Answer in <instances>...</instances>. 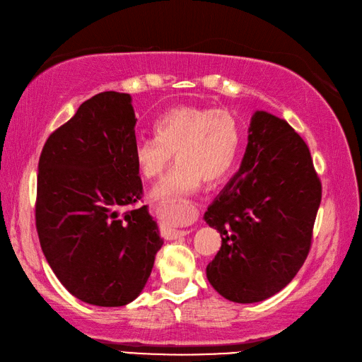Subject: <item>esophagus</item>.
<instances>
[{"label":"esophagus","mask_w":362,"mask_h":362,"mask_svg":"<svg viewBox=\"0 0 362 362\" xmlns=\"http://www.w3.org/2000/svg\"><path fill=\"white\" fill-rule=\"evenodd\" d=\"M194 216H196V211H194V208L192 206L187 217H194ZM189 233H190L189 229H177V231H173V234H177V235H185V234H189Z\"/></svg>","instance_id":"esophagus-1"}]
</instances>
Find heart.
<instances>
[{
  "label": "heart",
  "instance_id": "heart-1",
  "mask_svg": "<svg viewBox=\"0 0 362 362\" xmlns=\"http://www.w3.org/2000/svg\"><path fill=\"white\" fill-rule=\"evenodd\" d=\"M157 137H139L133 148L139 173L146 180L158 178L173 154L178 163L152 190L164 211L180 217L193 194L206 184L221 182L234 161L242 139L237 117L228 110L181 104L164 112L156 122Z\"/></svg>",
  "mask_w": 362,
  "mask_h": 362
}]
</instances>
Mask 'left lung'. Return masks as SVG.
Segmentation results:
<instances>
[{"mask_svg": "<svg viewBox=\"0 0 362 362\" xmlns=\"http://www.w3.org/2000/svg\"><path fill=\"white\" fill-rule=\"evenodd\" d=\"M322 184L310 149L284 119L250 117L238 172L204 214L222 246L206 279L225 299L255 303L281 291L308 257Z\"/></svg>", "mask_w": 362, "mask_h": 362, "instance_id": "obj_1", "label": "left lung"}]
</instances>
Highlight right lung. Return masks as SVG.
<instances>
[{
    "label": "right lung",
    "instance_id": "1",
    "mask_svg": "<svg viewBox=\"0 0 362 362\" xmlns=\"http://www.w3.org/2000/svg\"><path fill=\"white\" fill-rule=\"evenodd\" d=\"M131 96L103 92L48 137L39 158L36 228L54 275L76 299L124 306L145 288L163 246L144 205Z\"/></svg>",
    "mask_w": 362,
    "mask_h": 362
}]
</instances>
